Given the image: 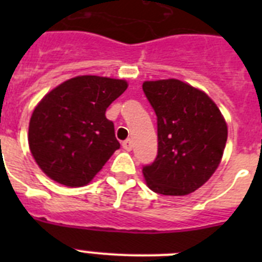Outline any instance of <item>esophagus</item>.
<instances>
[{
  "label": "esophagus",
  "instance_id": "1",
  "mask_svg": "<svg viewBox=\"0 0 262 262\" xmlns=\"http://www.w3.org/2000/svg\"><path fill=\"white\" fill-rule=\"evenodd\" d=\"M122 147H123V149H126V151H131V149H133V142H131L129 139H127V140H124V142L122 143Z\"/></svg>",
  "mask_w": 262,
  "mask_h": 262
}]
</instances>
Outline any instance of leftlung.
Segmentation results:
<instances>
[{
    "label": "left lung",
    "instance_id": "obj_1",
    "mask_svg": "<svg viewBox=\"0 0 262 262\" xmlns=\"http://www.w3.org/2000/svg\"><path fill=\"white\" fill-rule=\"evenodd\" d=\"M143 92L157 117V156L143 166L147 185L163 195H186L216 170L227 124L214 101L180 80L145 81Z\"/></svg>",
    "mask_w": 262,
    "mask_h": 262
}]
</instances>
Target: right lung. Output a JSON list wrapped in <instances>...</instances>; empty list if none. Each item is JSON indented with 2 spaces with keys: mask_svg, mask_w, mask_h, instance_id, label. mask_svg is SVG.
Wrapping results in <instances>:
<instances>
[{
  "mask_svg": "<svg viewBox=\"0 0 262 262\" xmlns=\"http://www.w3.org/2000/svg\"><path fill=\"white\" fill-rule=\"evenodd\" d=\"M127 89L124 80L78 76L51 90L30 119L29 145L39 168L71 187L93 180L120 144L106 108Z\"/></svg>",
  "mask_w": 262,
  "mask_h": 262,
  "instance_id": "obj_1",
  "label": "right lung"
}]
</instances>
